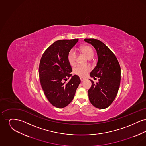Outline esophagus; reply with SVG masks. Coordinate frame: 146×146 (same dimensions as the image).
Masks as SVG:
<instances>
[{
    "mask_svg": "<svg viewBox=\"0 0 146 146\" xmlns=\"http://www.w3.org/2000/svg\"><path fill=\"white\" fill-rule=\"evenodd\" d=\"M80 80H81L82 82H83V81L85 80V78H82V77H80Z\"/></svg>",
    "mask_w": 146,
    "mask_h": 146,
    "instance_id": "1",
    "label": "esophagus"
}]
</instances>
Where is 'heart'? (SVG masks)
I'll return each instance as SVG.
<instances>
[{"label": "heart", "instance_id": "b5f03b06", "mask_svg": "<svg viewBox=\"0 0 146 146\" xmlns=\"http://www.w3.org/2000/svg\"><path fill=\"white\" fill-rule=\"evenodd\" d=\"M80 50L89 59L91 58L94 55V50L89 46H83L80 48ZM76 52L75 50L74 49L70 50L68 55V61L71 65L75 63L76 61ZM90 67L89 66L77 64L73 68V72L75 74L83 77L85 76L90 71Z\"/></svg>", "mask_w": 146, "mask_h": 146}]
</instances>
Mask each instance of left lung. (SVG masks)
I'll return each mask as SVG.
<instances>
[{
  "instance_id": "8db88e82",
  "label": "left lung",
  "mask_w": 146,
  "mask_h": 146,
  "mask_svg": "<svg viewBox=\"0 0 146 146\" xmlns=\"http://www.w3.org/2000/svg\"><path fill=\"white\" fill-rule=\"evenodd\" d=\"M96 49L98 61L97 65L91 72V77L99 78L98 83L92 80L88 90L91 104L100 109L110 106L118 94L121 79V69L114 53L104 42L95 39H85Z\"/></svg>"
}]
</instances>
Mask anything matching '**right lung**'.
<instances>
[{"mask_svg":"<svg viewBox=\"0 0 146 146\" xmlns=\"http://www.w3.org/2000/svg\"><path fill=\"white\" fill-rule=\"evenodd\" d=\"M78 41V39H74L54 42L45 51L40 61L39 75L42 89L50 103L57 108L70 104L80 83L76 75L72 76L68 83L64 82L72 76L68 55Z\"/></svg>","mask_w":146,"mask_h":146,"instance_id":"1","label":"right lung"}]
</instances>
